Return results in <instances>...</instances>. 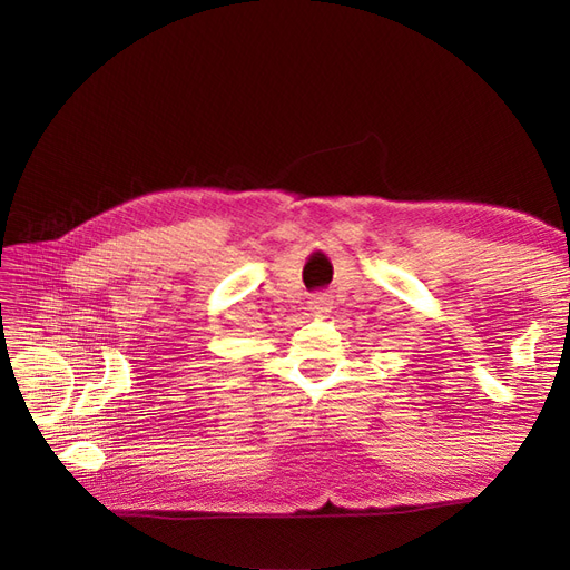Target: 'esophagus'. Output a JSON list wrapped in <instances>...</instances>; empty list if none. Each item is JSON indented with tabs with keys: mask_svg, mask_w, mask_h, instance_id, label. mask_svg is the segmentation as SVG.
I'll list each match as a JSON object with an SVG mask.
<instances>
[{
	"mask_svg": "<svg viewBox=\"0 0 570 570\" xmlns=\"http://www.w3.org/2000/svg\"><path fill=\"white\" fill-rule=\"evenodd\" d=\"M331 304H333L331 295H325V292H316V295L308 299V312H312L314 316H323L331 312Z\"/></svg>",
	"mask_w": 570,
	"mask_h": 570,
	"instance_id": "esophagus-1",
	"label": "esophagus"
}]
</instances>
